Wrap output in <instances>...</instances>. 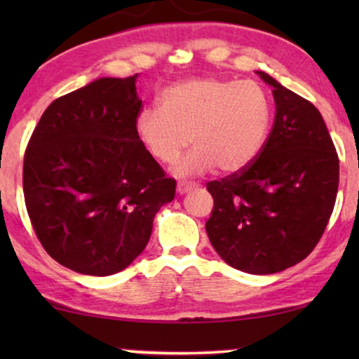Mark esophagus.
I'll return each mask as SVG.
<instances>
[{
    "label": "esophagus",
    "instance_id": "1",
    "mask_svg": "<svg viewBox=\"0 0 359 359\" xmlns=\"http://www.w3.org/2000/svg\"><path fill=\"white\" fill-rule=\"evenodd\" d=\"M196 186L198 184L193 183V181H180L178 186H176V191H178L180 194H184V193H188V191L194 189Z\"/></svg>",
    "mask_w": 359,
    "mask_h": 359
}]
</instances>
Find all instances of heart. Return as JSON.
I'll list each match as a JSON object with an SVG mask.
<instances>
[{
	"mask_svg": "<svg viewBox=\"0 0 359 359\" xmlns=\"http://www.w3.org/2000/svg\"><path fill=\"white\" fill-rule=\"evenodd\" d=\"M161 106H147L135 117L144 149L163 165L181 161L180 175L217 170L237 175L255 163L273 122L271 101L258 83L198 78L175 83L160 96Z\"/></svg>",
	"mask_w": 359,
	"mask_h": 359,
	"instance_id": "heart-1",
	"label": "heart"
}]
</instances>
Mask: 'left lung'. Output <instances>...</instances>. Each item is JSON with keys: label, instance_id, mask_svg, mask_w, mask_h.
Masks as SVG:
<instances>
[{"label": "left lung", "instance_id": "8db88e82", "mask_svg": "<svg viewBox=\"0 0 359 359\" xmlns=\"http://www.w3.org/2000/svg\"><path fill=\"white\" fill-rule=\"evenodd\" d=\"M276 114L266 144L242 173L209 181L214 199L205 232L225 263L271 274L309 257L335 205L340 161L323 117L266 73Z\"/></svg>", "mask_w": 359, "mask_h": 359}]
</instances>
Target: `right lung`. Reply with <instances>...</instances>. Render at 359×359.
<instances>
[{
    "mask_svg": "<svg viewBox=\"0 0 359 359\" xmlns=\"http://www.w3.org/2000/svg\"><path fill=\"white\" fill-rule=\"evenodd\" d=\"M137 75L100 78L43 111L22 166L26 209L39 242L73 271L107 276L149 243L176 181L135 134Z\"/></svg>",
    "mask_w": 359,
    "mask_h": 359,
    "instance_id": "obj_1",
    "label": "right lung"
}]
</instances>
